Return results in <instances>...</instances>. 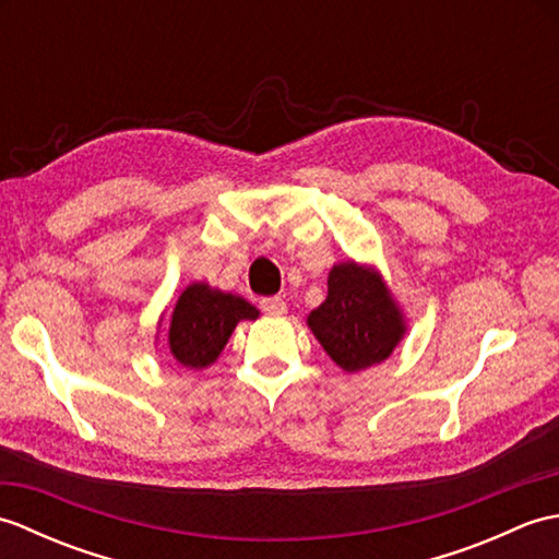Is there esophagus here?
Wrapping results in <instances>:
<instances>
[{"instance_id":"esophagus-1","label":"esophagus","mask_w":559,"mask_h":559,"mask_svg":"<svg viewBox=\"0 0 559 559\" xmlns=\"http://www.w3.org/2000/svg\"><path fill=\"white\" fill-rule=\"evenodd\" d=\"M259 307H261V312H266L271 317H281L288 312V307H286V302H283V298H264V300H259Z\"/></svg>"}]
</instances>
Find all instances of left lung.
Listing matches in <instances>:
<instances>
[{
  "mask_svg": "<svg viewBox=\"0 0 559 559\" xmlns=\"http://www.w3.org/2000/svg\"><path fill=\"white\" fill-rule=\"evenodd\" d=\"M329 358L346 372L386 360L403 336V322L382 278L353 261L329 273L326 300L307 319Z\"/></svg>",
  "mask_w": 559,
  "mask_h": 559,
  "instance_id": "obj_1",
  "label": "left lung"
}]
</instances>
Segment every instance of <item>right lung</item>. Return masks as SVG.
Returning a JSON list of instances; mask_svg holds the SVG:
<instances>
[{"label": "right lung", "instance_id": "1", "mask_svg": "<svg viewBox=\"0 0 559 559\" xmlns=\"http://www.w3.org/2000/svg\"><path fill=\"white\" fill-rule=\"evenodd\" d=\"M257 314V307L237 295L194 283L180 295L173 312L170 353L177 362L201 370L218 358L237 322Z\"/></svg>", "mask_w": 559, "mask_h": 559}]
</instances>
